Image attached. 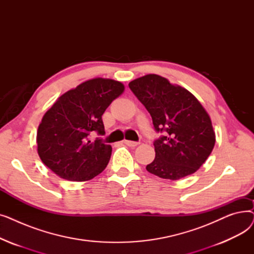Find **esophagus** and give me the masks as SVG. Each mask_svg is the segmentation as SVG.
<instances>
[{"mask_svg": "<svg viewBox=\"0 0 254 254\" xmlns=\"http://www.w3.org/2000/svg\"><path fill=\"white\" fill-rule=\"evenodd\" d=\"M126 145L129 146V147H135V146H137L139 143L138 142H135V141H127V140H125L124 142Z\"/></svg>", "mask_w": 254, "mask_h": 254, "instance_id": "1", "label": "esophagus"}]
</instances>
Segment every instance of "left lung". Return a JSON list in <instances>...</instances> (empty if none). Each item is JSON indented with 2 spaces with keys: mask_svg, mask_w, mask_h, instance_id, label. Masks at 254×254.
Segmentation results:
<instances>
[{
  "mask_svg": "<svg viewBox=\"0 0 254 254\" xmlns=\"http://www.w3.org/2000/svg\"><path fill=\"white\" fill-rule=\"evenodd\" d=\"M130 90L150 113L156 132L155 158L146 166L151 174L178 180L196 172L215 144L211 119L196 98L155 74L132 80Z\"/></svg>",
  "mask_w": 254,
  "mask_h": 254,
  "instance_id": "8db88e82",
  "label": "left lung"
}]
</instances>
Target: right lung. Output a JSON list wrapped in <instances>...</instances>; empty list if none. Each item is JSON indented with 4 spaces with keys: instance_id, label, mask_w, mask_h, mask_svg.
<instances>
[{
    "instance_id": "add662e5",
    "label": "right lung",
    "mask_w": 254,
    "mask_h": 254,
    "mask_svg": "<svg viewBox=\"0 0 254 254\" xmlns=\"http://www.w3.org/2000/svg\"><path fill=\"white\" fill-rule=\"evenodd\" d=\"M123 83L95 78L66 91L45 113L37 131L38 154L43 164L63 179L87 181L108 165L112 147L105 135L102 115L124 92Z\"/></svg>"
}]
</instances>
